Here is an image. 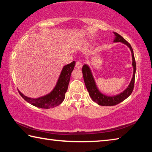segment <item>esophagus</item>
Returning <instances> with one entry per match:
<instances>
[{"label":"esophagus","mask_w":152,"mask_h":152,"mask_svg":"<svg viewBox=\"0 0 152 152\" xmlns=\"http://www.w3.org/2000/svg\"><path fill=\"white\" fill-rule=\"evenodd\" d=\"M82 67V63L80 62V61H76V68H78V69H80Z\"/></svg>","instance_id":"34e87169"}]
</instances>
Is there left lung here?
Masks as SVG:
<instances>
[{"label":"left lung","instance_id":"left-lung-1","mask_svg":"<svg viewBox=\"0 0 152 152\" xmlns=\"http://www.w3.org/2000/svg\"><path fill=\"white\" fill-rule=\"evenodd\" d=\"M115 37L114 39V42H121L124 44L127 45L131 51H132V66L133 67V78L132 79L129 85L126 88L123 92H121L120 94L116 95V96H106L103 94H102L99 90L98 89L97 86L95 83L94 79L92 76L91 69L89 66L86 64H84L82 67V74H83V78L84 80V83L87 90H88L90 96L93 100V101L96 102L98 104L101 105V106H114L117 104L120 103L127 97L130 96V94L132 93L133 88H134L135 83V71H136V64L135 60L133 54V51L132 46L126 41L122 36H121L117 33H115Z\"/></svg>","mask_w":152,"mask_h":152}]
</instances>
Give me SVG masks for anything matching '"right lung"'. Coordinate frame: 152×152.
Segmentation results:
<instances>
[{
  "label": "right lung",
  "mask_w": 152,
  "mask_h": 152,
  "mask_svg": "<svg viewBox=\"0 0 152 152\" xmlns=\"http://www.w3.org/2000/svg\"><path fill=\"white\" fill-rule=\"evenodd\" d=\"M75 64L76 62L74 61L64 66L57 84L50 93L37 99H31L25 96L19 91L20 95L27 102L41 109H50L58 106L65 99V94L68 90L71 73L74 70Z\"/></svg>",
  "instance_id": "right-lung-1"
}]
</instances>
